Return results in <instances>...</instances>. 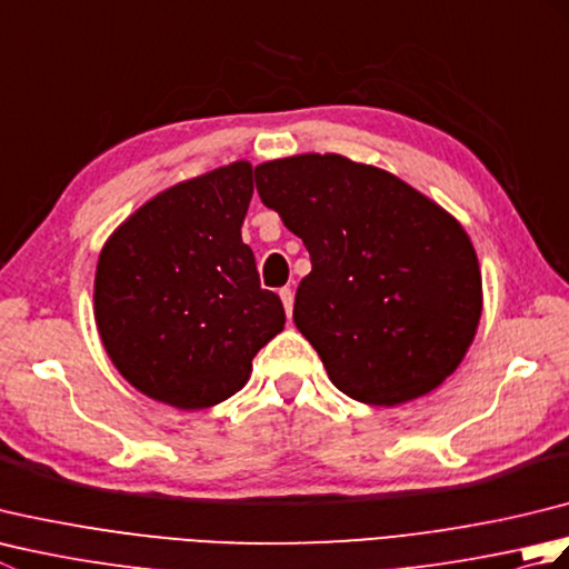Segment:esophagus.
Here are the masks:
<instances>
[{
  "instance_id": "esophagus-1",
  "label": "esophagus",
  "mask_w": 569,
  "mask_h": 569,
  "mask_svg": "<svg viewBox=\"0 0 569 569\" xmlns=\"http://www.w3.org/2000/svg\"><path fill=\"white\" fill-rule=\"evenodd\" d=\"M278 296H281V300H283L286 316H291V312H293V291H291V288H281V293H278Z\"/></svg>"
}]
</instances>
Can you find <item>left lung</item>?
Masks as SVG:
<instances>
[{
	"mask_svg": "<svg viewBox=\"0 0 569 569\" xmlns=\"http://www.w3.org/2000/svg\"><path fill=\"white\" fill-rule=\"evenodd\" d=\"M253 176L310 253L293 320L337 389L369 406L438 389L481 318L462 224L401 178L337 153L269 161Z\"/></svg>",
	"mask_w": 569,
	"mask_h": 569,
	"instance_id": "1",
	"label": "left lung"
}]
</instances>
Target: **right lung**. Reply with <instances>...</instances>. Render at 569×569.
I'll return each instance as SVG.
<instances>
[{
  "instance_id": "add662e5",
  "label": "right lung",
  "mask_w": 569,
  "mask_h": 569,
  "mask_svg": "<svg viewBox=\"0 0 569 569\" xmlns=\"http://www.w3.org/2000/svg\"><path fill=\"white\" fill-rule=\"evenodd\" d=\"M253 192L237 161L168 188L107 239L94 320L119 373L153 401L200 410L247 383L251 359L283 330L241 224Z\"/></svg>"
}]
</instances>
